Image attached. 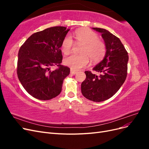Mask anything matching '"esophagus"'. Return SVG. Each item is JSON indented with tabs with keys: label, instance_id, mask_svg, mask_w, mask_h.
I'll use <instances>...</instances> for the list:
<instances>
[{
	"label": "esophagus",
	"instance_id": "1",
	"mask_svg": "<svg viewBox=\"0 0 149 149\" xmlns=\"http://www.w3.org/2000/svg\"><path fill=\"white\" fill-rule=\"evenodd\" d=\"M77 73H78V72L76 71H74V70H73L71 69V71H70V73H71V74H76Z\"/></svg>",
	"mask_w": 149,
	"mask_h": 149
}]
</instances>
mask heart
I'll list each match as a JSON object with an SVG mask.
<instances>
[{"label": "heart", "mask_w": 149, "mask_h": 149, "mask_svg": "<svg viewBox=\"0 0 149 149\" xmlns=\"http://www.w3.org/2000/svg\"><path fill=\"white\" fill-rule=\"evenodd\" d=\"M76 41L83 44L79 55H71L66 57L64 64L73 70H79L89 63V58L94 61H100L106 53V45L99 40L98 35L90 30L77 31L74 33ZM73 46V40L70 35H67L62 42L61 49L65 55H68Z\"/></svg>", "instance_id": "b5f03b06"}]
</instances>
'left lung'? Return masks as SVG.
I'll return each instance as SVG.
<instances>
[{"instance_id": "8db88e82", "label": "left lung", "mask_w": 149, "mask_h": 149, "mask_svg": "<svg viewBox=\"0 0 149 149\" xmlns=\"http://www.w3.org/2000/svg\"><path fill=\"white\" fill-rule=\"evenodd\" d=\"M101 33L106 45L103 60L93 68L100 72V76L91 71L84 73L86 78L81 83V93L88 100L101 102L111 97L118 92L127 77L128 53L119 38L109 31L92 28Z\"/></svg>"}]
</instances>
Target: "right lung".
<instances>
[{
	"label": "right lung",
	"instance_id": "add662e5",
	"mask_svg": "<svg viewBox=\"0 0 149 149\" xmlns=\"http://www.w3.org/2000/svg\"><path fill=\"white\" fill-rule=\"evenodd\" d=\"M70 29L53 26L31 35L18 53L17 75L22 85L33 97L49 100L60 94L70 69L61 65L62 42ZM58 68L53 72L50 67Z\"/></svg>",
	"mask_w": 149,
	"mask_h": 149
}]
</instances>
